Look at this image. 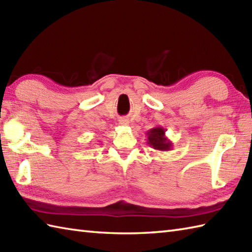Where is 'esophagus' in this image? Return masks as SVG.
<instances>
[{
  "mask_svg": "<svg viewBox=\"0 0 252 252\" xmlns=\"http://www.w3.org/2000/svg\"><path fill=\"white\" fill-rule=\"evenodd\" d=\"M119 123L121 126H127L129 125V120L126 119V118H121V119L119 120Z\"/></svg>",
  "mask_w": 252,
  "mask_h": 252,
  "instance_id": "1",
  "label": "esophagus"
}]
</instances>
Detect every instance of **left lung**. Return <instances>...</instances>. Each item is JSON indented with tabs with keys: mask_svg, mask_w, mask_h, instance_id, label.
I'll use <instances>...</instances> for the list:
<instances>
[{
	"mask_svg": "<svg viewBox=\"0 0 252 252\" xmlns=\"http://www.w3.org/2000/svg\"><path fill=\"white\" fill-rule=\"evenodd\" d=\"M165 132L166 130L162 126H155L147 131V144L156 151H170L172 149V142L165 135Z\"/></svg>",
	"mask_w": 252,
	"mask_h": 252,
	"instance_id": "left-lung-1",
	"label": "left lung"
}]
</instances>
